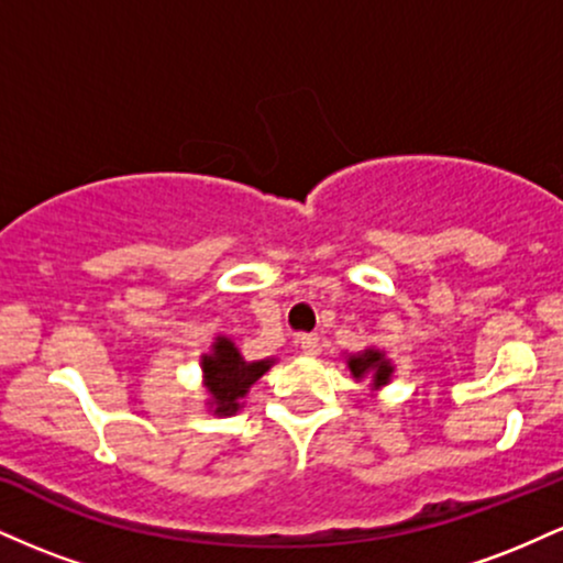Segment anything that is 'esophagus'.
<instances>
[{
	"label": "esophagus",
	"mask_w": 563,
	"mask_h": 563,
	"mask_svg": "<svg viewBox=\"0 0 563 563\" xmlns=\"http://www.w3.org/2000/svg\"><path fill=\"white\" fill-rule=\"evenodd\" d=\"M299 346L303 354H320V335L318 333H303L299 339Z\"/></svg>",
	"instance_id": "esophagus-1"
}]
</instances>
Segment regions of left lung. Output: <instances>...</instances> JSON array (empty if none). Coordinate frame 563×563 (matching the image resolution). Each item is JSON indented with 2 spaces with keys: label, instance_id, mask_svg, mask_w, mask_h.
<instances>
[{
  "label": "left lung",
  "instance_id": "obj_1",
  "mask_svg": "<svg viewBox=\"0 0 563 563\" xmlns=\"http://www.w3.org/2000/svg\"><path fill=\"white\" fill-rule=\"evenodd\" d=\"M349 371H352L354 378H363L371 373L373 384L376 386H384L391 376V365L386 363L384 354L376 352V349H365V352L349 357Z\"/></svg>",
  "mask_w": 563,
  "mask_h": 563
}]
</instances>
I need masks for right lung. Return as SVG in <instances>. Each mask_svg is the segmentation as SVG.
I'll return each mask as SVG.
<instances>
[{
	"label": "right lung",
	"mask_w": 563,
	"mask_h": 563,
	"mask_svg": "<svg viewBox=\"0 0 563 563\" xmlns=\"http://www.w3.org/2000/svg\"><path fill=\"white\" fill-rule=\"evenodd\" d=\"M269 371V360L262 363H245L230 339H217L214 354L203 357L206 386L211 391V405L217 407V416H232L241 402L238 399Z\"/></svg>",
	"instance_id": "add662e5"
}]
</instances>
